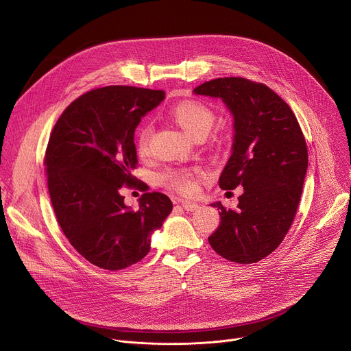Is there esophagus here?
<instances>
[{"label":"esophagus","instance_id":"34e87169","mask_svg":"<svg viewBox=\"0 0 351 351\" xmlns=\"http://www.w3.org/2000/svg\"><path fill=\"white\" fill-rule=\"evenodd\" d=\"M182 207H183V210L187 211V213H193V211H197V210L199 208L198 204L190 203V202H182Z\"/></svg>","mask_w":351,"mask_h":351}]
</instances>
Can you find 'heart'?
<instances>
[{"mask_svg": "<svg viewBox=\"0 0 351 351\" xmlns=\"http://www.w3.org/2000/svg\"><path fill=\"white\" fill-rule=\"evenodd\" d=\"M171 117L175 123L194 140L198 137H206L215 121L213 110L204 103L195 101V99H186V101L176 104L171 111ZM149 136H152V126L145 123L138 129L136 136V144L140 154L147 152ZM195 178L197 172L193 169H178L167 172L162 182L171 190L183 194H194L198 189Z\"/></svg>", "mask_w": 351, "mask_h": 351, "instance_id": "heart-1", "label": "heart"}]
</instances>
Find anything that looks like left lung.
Here are the masks:
<instances>
[{
	"label": "left lung",
	"mask_w": 351,
	"mask_h": 351,
	"mask_svg": "<svg viewBox=\"0 0 351 351\" xmlns=\"http://www.w3.org/2000/svg\"><path fill=\"white\" fill-rule=\"evenodd\" d=\"M193 91L221 98L232 114V154L219 187L243 186L236 210L211 204L221 210V223L208 241L232 263H257L278 248L297 213L308 168L302 128L290 107L263 83L219 77Z\"/></svg>",
	"instance_id": "obj_1"
}]
</instances>
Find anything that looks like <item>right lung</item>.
Wrapping results in <instances>:
<instances>
[{"instance_id": "obj_1", "label": "right lung", "mask_w": 351, "mask_h": 351, "mask_svg": "<svg viewBox=\"0 0 351 351\" xmlns=\"http://www.w3.org/2000/svg\"><path fill=\"white\" fill-rule=\"evenodd\" d=\"M164 98L162 90L95 88L75 99L49 136L44 165L57 221L95 267L118 271L143 260L172 211L169 197L158 191H146L138 210L125 206L120 194L122 185L138 182L132 175L134 130Z\"/></svg>"}]
</instances>
